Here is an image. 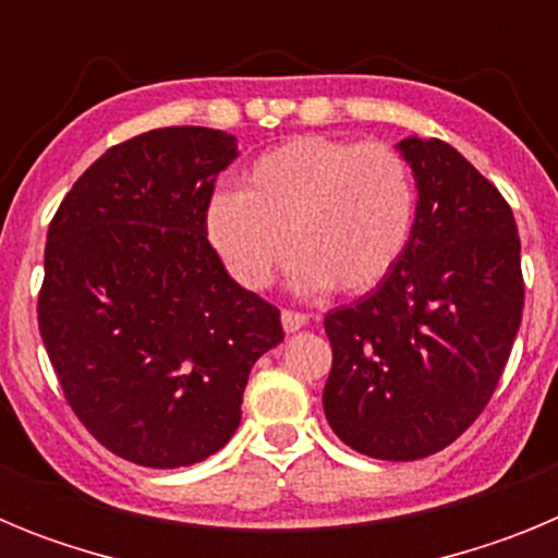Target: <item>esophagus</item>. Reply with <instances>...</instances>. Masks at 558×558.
I'll list each match as a JSON object with an SVG mask.
<instances>
[{"label": "esophagus", "instance_id": "1", "mask_svg": "<svg viewBox=\"0 0 558 558\" xmlns=\"http://www.w3.org/2000/svg\"><path fill=\"white\" fill-rule=\"evenodd\" d=\"M307 324V315L295 313V310H282V327L284 332H299Z\"/></svg>", "mask_w": 558, "mask_h": 558}]
</instances>
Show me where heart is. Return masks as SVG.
I'll use <instances>...</instances> for the list:
<instances>
[{"label": "heart", "mask_w": 558, "mask_h": 558, "mask_svg": "<svg viewBox=\"0 0 558 558\" xmlns=\"http://www.w3.org/2000/svg\"><path fill=\"white\" fill-rule=\"evenodd\" d=\"M416 184L402 153L383 142L295 136L245 170L243 192L220 190L206 234L229 274L259 290L290 254L295 293H366L405 256Z\"/></svg>", "instance_id": "obj_1"}]
</instances>
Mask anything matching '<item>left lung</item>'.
Wrapping results in <instances>:
<instances>
[{"mask_svg":"<svg viewBox=\"0 0 558 558\" xmlns=\"http://www.w3.org/2000/svg\"><path fill=\"white\" fill-rule=\"evenodd\" d=\"M397 150L416 181L405 256L324 329L332 372L324 413L335 436L379 461H416L481 416L522 322L520 236L495 184L441 140Z\"/></svg>","mask_w":558,"mask_h":558,"instance_id":"obj_1","label":"left lung"}]
</instances>
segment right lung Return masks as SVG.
<instances>
[{
  "label": "right lung",
  "instance_id": "1",
  "mask_svg": "<svg viewBox=\"0 0 558 558\" xmlns=\"http://www.w3.org/2000/svg\"><path fill=\"white\" fill-rule=\"evenodd\" d=\"M234 136L181 125L111 147L47 231L38 329L66 402L113 456L175 470L240 425L254 363L284 340L279 310L234 282L206 206Z\"/></svg>",
  "mask_w": 558,
  "mask_h": 558
}]
</instances>
